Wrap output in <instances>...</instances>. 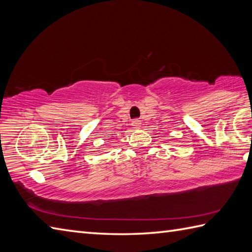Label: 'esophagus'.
I'll return each instance as SVG.
<instances>
[{"label": "esophagus", "mask_w": 252, "mask_h": 252, "mask_svg": "<svg viewBox=\"0 0 252 252\" xmlns=\"http://www.w3.org/2000/svg\"><path fill=\"white\" fill-rule=\"evenodd\" d=\"M141 125H142L141 120H138V119H133L132 120V126H133V127H135V129H138V127L141 126Z\"/></svg>", "instance_id": "1"}]
</instances>
